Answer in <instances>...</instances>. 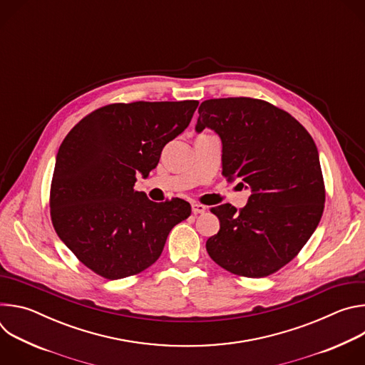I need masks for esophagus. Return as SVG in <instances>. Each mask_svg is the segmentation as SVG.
Returning a JSON list of instances; mask_svg holds the SVG:
<instances>
[{
	"instance_id": "34e87169",
	"label": "esophagus",
	"mask_w": 365,
	"mask_h": 365,
	"mask_svg": "<svg viewBox=\"0 0 365 365\" xmlns=\"http://www.w3.org/2000/svg\"><path fill=\"white\" fill-rule=\"evenodd\" d=\"M192 212L193 214H205L206 212V206L200 203H193L192 205Z\"/></svg>"
}]
</instances>
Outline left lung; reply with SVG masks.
Listing matches in <instances>:
<instances>
[{
    "instance_id": "8db88e82",
    "label": "left lung",
    "mask_w": 365,
    "mask_h": 365,
    "mask_svg": "<svg viewBox=\"0 0 365 365\" xmlns=\"http://www.w3.org/2000/svg\"><path fill=\"white\" fill-rule=\"evenodd\" d=\"M195 130H214L222 141V175L250 189L240 211L211 210L220 231L206 251L222 269L266 277L297 255L315 232L325 203L317 144L289 113L254 98L206 99Z\"/></svg>"
}]
</instances>
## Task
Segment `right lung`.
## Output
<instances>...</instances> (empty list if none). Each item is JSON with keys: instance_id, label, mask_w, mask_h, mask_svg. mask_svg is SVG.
<instances>
[{"instance_id": "obj_1", "label": "right lung", "mask_w": 365, "mask_h": 365, "mask_svg": "<svg viewBox=\"0 0 365 365\" xmlns=\"http://www.w3.org/2000/svg\"><path fill=\"white\" fill-rule=\"evenodd\" d=\"M197 101L111 103L65 137L50 187L51 222L65 245L108 280L158 262L172 228L190 215L183 199L151 202L134 190L163 147L189 125Z\"/></svg>"}]
</instances>
